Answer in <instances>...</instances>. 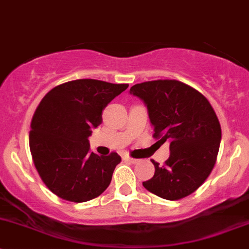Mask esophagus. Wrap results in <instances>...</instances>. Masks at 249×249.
<instances>
[{"mask_svg":"<svg viewBox=\"0 0 249 249\" xmlns=\"http://www.w3.org/2000/svg\"><path fill=\"white\" fill-rule=\"evenodd\" d=\"M124 160H125V162H129V163H137L138 160H134V158L129 157V156H124Z\"/></svg>","mask_w":249,"mask_h":249,"instance_id":"34e87169","label":"esophagus"}]
</instances>
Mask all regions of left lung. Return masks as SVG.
Instances as JSON below:
<instances>
[{"label": "left lung", "instance_id": "8db88e82", "mask_svg": "<svg viewBox=\"0 0 249 249\" xmlns=\"http://www.w3.org/2000/svg\"><path fill=\"white\" fill-rule=\"evenodd\" d=\"M145 102L153 138L170 142L163 165L142 186L166 200H180L196 192L216 164L222 130L210 102L198 89L178 80H153L130 87Z\"/></svg>", "mask_w": 249, "mask_h": 249}]
</instances>
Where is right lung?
Segmentation results:
<instances>
[{
  "mask_svg": "<svg viewBox=\"0 0 249 249\" xmlns=\"http://www.w3.org/2000/svg\"><path fill=\"white\" fill-rule=\"evenodd\" d=\"M128 84L79 79L53 87L32 117L30 150L45 186L61 199L85 202L109 187L121 162L116 152H91L87 138L103 122L102 112Z\"/></svg>",
  "mask_w": 249,
  "mask_h": 249,
  "instance_id": "add662e5",
  "label": "right lung"
}]
</instances>
